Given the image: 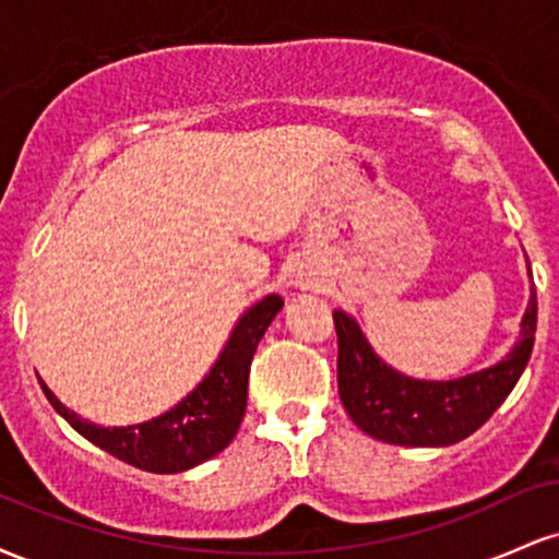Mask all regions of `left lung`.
Returning a JSON list of instances; mask_svg holds the SVG:
<instances>
[{
	"mask_svg": "<svg viewBox=\"0 0 559 559\" xmlns=\"http://www.w3.org/2000/svg\"><path fill=\"white\" fill-rule=\"evenodd\" d=\"M531 275V265H528ZM536 288L510 355L454 381H420L386 365L368 344L355 318L333 312L338 336V396L357 428L400 447H449L478 431L515 389L536 336Z\"/></svg>",
	"mask_w": 559,
	"mask_h": 559,
	"instance_id": "obj_1",
	"label": "left lung"
}]
</instances>
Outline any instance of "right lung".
<instances>
[{
	"mask_svg": "<svg viewBox=\"0 0 559 559\" xmlns=\"http://www.w3.org/2000/svg\"><path fill=\"white\" fill-rule=\"evenodd\" d=\"M281 307H284V299L278 294H267L258 305L249 307L204 381L168 413L146 423H136V426L102 428L96 423L83 420L81 415H75L57 400L47 383H38L57 413L83 439L110 452L112 457L123 460L139 471L183 473L215 457L234 441L243 409H247L249 365H252L260 338L265 336L267 325L278 316Z\"/></svg>",
	"mask_w": 559,
	"mask_h": 559,
	"instance_id": "right-lung-1",
	"label": "right lung"
}]
</instances>
